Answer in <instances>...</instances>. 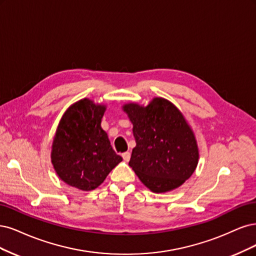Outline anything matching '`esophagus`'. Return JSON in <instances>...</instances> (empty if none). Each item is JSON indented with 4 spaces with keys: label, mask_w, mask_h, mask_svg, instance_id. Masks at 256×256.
<instances>
[{
    "label": "esophagus",
    "mask_w": 256,
    "mask_h": 256,
    "mask_svg": "<svg viewBox=\"0 0 256 256\" xmlns=\"http://www.w3.org/2000/svg\"><path fill=\"white\" fill-rule=\"evenodd\" d=\"M122 158H123V160H124L126 162H128L130 158V152H124V153L122 154Z\"/></svg>",
    "instance_id": "esophagus-1"
}]
</instances>
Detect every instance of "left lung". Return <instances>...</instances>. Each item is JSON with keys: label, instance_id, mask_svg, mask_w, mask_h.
I'll list each match as a JSON object with an SVG mask.
<instances>
[{"label": "left lung", "instance_id": "1", "mask_svg": "<svg viewBox=\"0 0 256 256\" xmlns=\"http://www.w3.org/2000/svg\"><path fill=\"white\" fill-rule=\"evenodd\" d=\"M122 110L133 124L136 140L128 164L142 183L155 194L183 185L199 162V148L182 112L160 96L146 106L126 103Z\"/></svg>", "mask_w": 256, "mask_h": 256}]
</instances>
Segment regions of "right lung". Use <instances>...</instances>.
Masks as SVG:
<instances>
[{"label": "right lung", "instance_id": "add662e5", "mask_svg": "<svg viewBox=\"0 0 256 256\" xmlns=\"http://www.w3.org/2000/svg\"><path fill=\"white\" fill-rule=\"evenodd\" d=\"M106 105L84 98L70 105L57 126L51 162L69 186L90 192L100 186L122 160L112 150L101 121Z\"/></svg>", "mask_w": 256, "mask_h": 256}]
</instances>
